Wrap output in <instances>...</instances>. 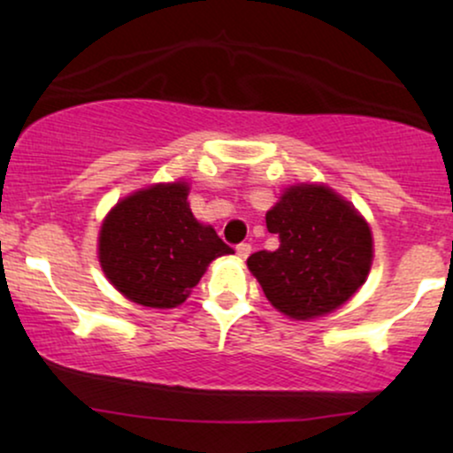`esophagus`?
<instances>
[{"label": "esophagus", "instance_id": "1", "mask_svg": "<svg viewBox=\"0 0 453 453\" xmlns=\"http://www.w3.org/2000/svg\"><path fill=\"white\" fill-rule=\"evenodd\" d=\"M236 253H238V257L247 259V257H249V253H251V244H249V242H241V244H236Z\"/></svg>", "mask_w": 453, "mask_h": 453}]
</instances>
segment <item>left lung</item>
<instances>
[{
  "label": "left lung",
  "instance_id": "left-lung-1",
  "mask_svg": "<svg viewBox=\"0 0 453 453\" xmlns=\"http://www.w3.org/2000/svg\"><path fill=\"white\" fill-rule=\"evenodd\" d=\"M274 251L247 259L253 277L280 313L311 319L345 304L372 264L368 223L324 185L289 187L266 212Z\"/></svg>",
  "mask_w": 453,
  "mask_h": 453
}]
</instances>
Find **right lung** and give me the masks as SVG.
<instances>
[{"mask_svg": "<svg viewBox=\"0 0 453 453\" xmlns=\"http://www.w3.org/2000/svg\"><path fill=\"white\" fill-rule=\"evenodd\" d=\"M232 247L211 226L196 221L187 185H153L111 211L100 230V264L132 303L173 309L202 279L215 257Z\"/></svg>", "mask_w": 453, "mask_h": 453, "instance_id": "obj_1", "label": "right lung"}]
</instances>
